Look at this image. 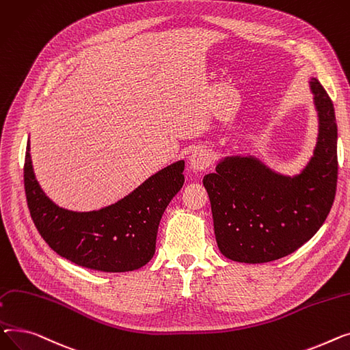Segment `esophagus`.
<instances>
[{
  "label": "esophagus",
  "instance_id": "1",
  "mask_svg": "<svg viewBox=\"0 0 350 350\" xmlns=\"http://www.w3.org/2000/svg\"><path fill=\"white\" fill-rule=\"evenodd\" d=\"M212 162V155L206 148H196L189 158L191 168L195 171H204Z\"/></svg>",
  "mask_w": 350,
  "mask_h": 350
}]
</instances>
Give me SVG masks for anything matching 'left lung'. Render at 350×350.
Segmentation results:
<instances>
[{
	"instance_id": "obj_1",
	"label": "left lung",
	"mask_w": 350,
	"mask_h": 350,
	"mask_svg": "<svg viewBox=\"0 0 350 350\" xmlns=\"http://www.w3.org/2000/svg\"><path fill=\"white\" fill-rule=\"evenodd\" d=\"M318 114L314 154L297 175H282L253 155L221 158L204 175L216 243L229 260L260 264L298 250L329 215L338 182V126L332 100L310 80Z\"/></svg>"
}]
</instances>
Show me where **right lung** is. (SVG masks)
<instances>
[{
  "label": "right lung",
  "mask_w": 350,
  "mask_h": 350,
  "mask_svg": "<svg viewBox=\"0 0 350 350\" xmlns=\"http://www.w3.org/2000/svg\"><path fill=\"white\" fill-rule=\"evenodd\" d=\"M28 139L24 185L39 234L60 257L105 273L141 269L155 253L161 217L185 182V161H176L106 208L75 212L52 202L38 183Z\"/></svg>",
  "instance_id": "add662e5"
}]
</instances>
